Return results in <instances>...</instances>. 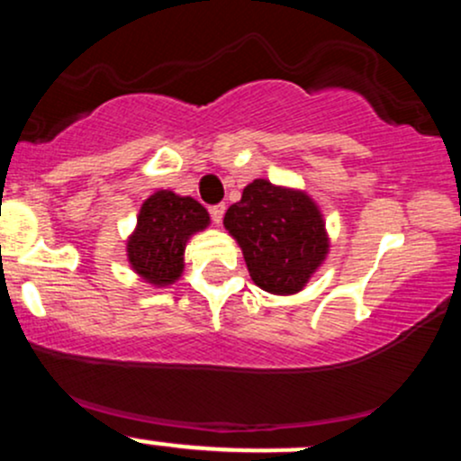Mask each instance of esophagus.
Instances as JSON below:
<instances>
[{"mask_svg":"<svg viewBox=\"0 0 461 461\" xmlns=\"http://www.w3.org/2000/svg\"><path fill=\"white\" fill-rule=\"evenodd\" d=\"M223 214H225V203L212 205V208H210V216H212V221H214L216 225H219L221 221H223Z\"/></svg>","mask_w":461,"mask_h":461,"instance_id":"esophagus-1","label":"esophagus"}]
</instances>
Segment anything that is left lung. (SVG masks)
<instances>
[{
  "instance_id": "obj_1",
  "label": "left lung",
  "mask_w": 461,
  "mask_h": 461,
  "mask_svg": "<svg viewBox=\"0 0 461 461\" xmlns=\"http://www.w3.org/2000/svg\"><path fill=\"white\" fill-rule=\"evenodd\" d=\"M225 230L245 256L253 284L271 294H297L330 253L321 208L305 190L253 179L230 205Z\"/></svg>"
}]
</instances>
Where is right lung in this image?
<instances>
[{
  "instance_id": "obj_1",
  "label": "right lung",
  "mask_w": 461,
  "mask_h": 461,
  "mask_svg": "<svg viewBox=\"0 0 461 461\" xmlns=\"http://www.w3.org/2000/svg\"><path fill=\"white\" fill-rule=\"evenodd\" d=\"M210 225V214L197 199L173 190H156L142 201L136 227L128 238V262L142 282L164 288L184 273V251L190 236Z\"/></svg>"
}]
</instances>
